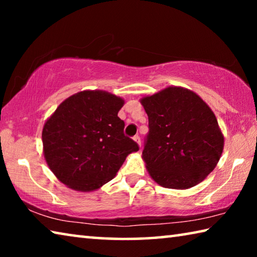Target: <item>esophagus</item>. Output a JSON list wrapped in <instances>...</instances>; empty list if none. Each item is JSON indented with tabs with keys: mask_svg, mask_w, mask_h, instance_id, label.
Instances as JSON below:
<instances>
[{
	"mask_svg": "<svg viewBox=\"0 0 257 257\" xmlns=\"http://www.w3.org/2000/svg\"><path fill=\"white\" fill-rule=\"evenodd\" d=\"M134 141L136 142L139 146H141V137H139V136H135V137H134Z\"/></svg>",
	"mask_w": 257,
	"mask_h": 257,
	"instance_id": "34e87169",
	"label": "esophagus"
}]
</instances>
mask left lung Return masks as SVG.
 I'll list each match as a JSON object with an SVG mask.
<instances>
[{
    "label": "left lung",
    "mask_w": 257,
    "mask_h": 257,
    "mask_svg": "<svg viewBox=\"0 0 257 257\" xmlns=\"http://www.w3.org/2000/svg\"><path fill=\"white\" fill-rule=\"evenodd\" d=\"M149 115L143 160L156 184L188 189L214 170L224 137L214 113L193 90L170 86L141 99Z\"/></svg>",
    "instance_id": "1"
}]
</instances>
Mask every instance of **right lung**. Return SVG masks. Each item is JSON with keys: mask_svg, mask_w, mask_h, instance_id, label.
<instances>
[{"mask_svg": "<svg viewBox=\"0 0 257 257\" xmlns=\"http://www.w3.org/2000/svg\"><path fill=\"white\" fill-rule=\"evenodd\" d=\"M124 99L105 90H82L60 104L43 127L47 165L69 188L92 191L115 177L139 147L124 136L118 116Z\"/></svg>", "mask_w": 257, "mask_h": 257, "instance_id": "1", "label": "right lung"}]
</instances>
